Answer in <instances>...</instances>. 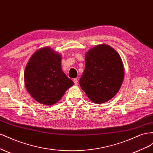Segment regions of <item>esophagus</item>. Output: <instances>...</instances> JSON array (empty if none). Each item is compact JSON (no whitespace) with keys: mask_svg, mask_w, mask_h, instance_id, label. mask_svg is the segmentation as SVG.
I'll use <instances>...</instances> for the list:
<instances>
[{"mask_svg":"<svg viewBox=\"0 0 153 153\" xmlns=\"http://www.w3.org/2000/svg\"><path fill=\"white\" fill-rule=\"evenodd\" d=\"M73 81H74V84L77 85V83H78V79H77V78H75V79H74Z\"/></svg>","mask_w":153,"mask_h":153,"instance_id":"1","label":"esophagus"}]
</instances>
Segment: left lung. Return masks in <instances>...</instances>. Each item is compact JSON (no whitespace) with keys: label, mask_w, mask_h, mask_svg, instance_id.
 Masks as SVG:
<instances>
[{"label":"left lung","mask_w":153,"mask_h":153,"mask_svg":"<svg viewBox=\"0 0 153 153\" xmlns=\"http://www.w3.org/2000/svg\"><path fill=\"white\" fill-rule=\"evenodd\" d=\"M124 77L123 63L119 53L110 45L99 44L85 54V68L79 82L91 101L101 104L117 94Z\"/></svg>","instance_id":"8db88e82"}]
</instances>
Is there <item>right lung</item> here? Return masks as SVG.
Segmentation results:
<instances>
[{"instance_id": "obj_1", "label": "right lung", "mask_w": 153, "mask_h": 153, "mask_svg": "<svg viewBox=\"0 0 153 153\" xmlns=\"http://www.w3.org/2000/svg\"><path fill=\"white\" fill-rule=\"evenodd\" d=\"M25 88L33 99L51 106L62 99L74 82L62 69V55L45 47L34 52L24 71Z\"/></svg>"}]
</instances>
